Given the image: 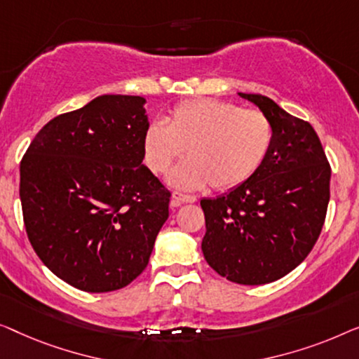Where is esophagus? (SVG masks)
<instances>
[{
    "label": "esophagus",
    "instance_id": "obj_1",
    "mask_svg": "<svg viewBox=\"0 0 359 359\" xmlns=\"http://www.w3.org/2000/svg\"><path fill=\"white\" fill-rule=\"evenodd\" d=\"M196 196L194 195H187V194H180V191H174L172 198H170V206L172 208H177V206L184 205V203H195Z\"/></svg>",
    "mask_w": 359,
    "mask_h": 359
}]
</instances>
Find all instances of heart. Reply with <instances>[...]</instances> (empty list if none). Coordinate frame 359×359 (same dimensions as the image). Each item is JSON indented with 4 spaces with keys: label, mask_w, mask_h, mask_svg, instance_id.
I'll list each match as a JSON object with an SVG mask.
<instances>
[{
    "label": "heart",
    "mask_w": 359,
    "mask_h": 359,
    "mask_svg": "<svg viewBox=\"0 0 359 359\" xmlns=\"http://www.w3.org/2000/svg\"><path fill=\"white\" fill-rule=\"evenodd\" d=\"M273 127L260 110L216 99H191L175 105L169 117L154 120L143 133V159L163 174L182 154L189 159L169 174L179 189L228 190L244 184L265 163Z\"/></svg>",
    "instance_id": "1"
}]
</instances>
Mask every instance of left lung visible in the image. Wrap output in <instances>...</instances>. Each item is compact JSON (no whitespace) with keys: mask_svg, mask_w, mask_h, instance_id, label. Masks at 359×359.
Segmentation results:
<instances>
[{"mask_svg":"<svg viewBox=\"0 0 359 359\" xmlns=\"http://www.w3.org/2000/svg\"><path fill=\"white\" fill-rule=\"evenodd\" d=\"M273 127L262 168L244 184L200 201L205 260L239 285H266L290 273L319 239L330 200V164L311 123L262 94L239 93Z\"/></svg>","mask_w":359,"mask_h":359,"instance_id":"1","label":"left lung"}]
</instances>
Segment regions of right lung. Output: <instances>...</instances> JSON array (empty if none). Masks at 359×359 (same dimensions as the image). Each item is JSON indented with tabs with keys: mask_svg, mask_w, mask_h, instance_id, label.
<instances>
[{
	"mask_svg": "<svg viewBox=\"0 0 359 359\" xmlns=\"http://www.w3.org/2000/svg\"><path fill=\"white\" fill-rule=\"evenodd\" d=\"M146 99L102 94L58 115L21 161L24 224L47 269L107 292L146 269L169 218L170 191L143 164Z\"/></svg>",
	"mask_w": 359,
	"mask_h": 359,
	"instance_id": "1",
	"label": "right lung"
}]
</instances>
